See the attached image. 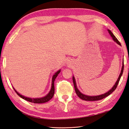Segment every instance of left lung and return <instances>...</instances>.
Instances as JSON below:
<instances>
[{
  "instance_id": "left-lung-1",
  "label": "left lung",
  "mask_w": 129,
  "mask_h": 129,
  "mask_svg": "<svg viewBox=\"0 0 129 129\" xmlns=\"http://www.w3.org/2000/svg\"><path fill=\"white\" fill-rule=\"evenodd\" d=\"M108 31L109 33V34L111 36V37L113 38V40L115 41V42H116V43L118 44L119 45H121V44L119 42V40H117V38L115 37V36L113 34V33H112L110 30H108ZM124 60H123V62H122V69H121V73H120V74L119 76L118 79H117V80L115 84L114 85V86L112 87L111 89H110V90L108 92H107L106 93H105L104 94H102V95H98V96H87L85 95L84 94H83L81 92H80L79 91V90L78 89L77 87H76V82L75 80V78L74 77H73V83H74V88H75V91L76 92V94H77V95L82 100H86V101H98V100H100L103 99L105 98L106 97L108 96L109 95H110L112 92L113 91H114L115 89H116L117 85L119 84V82L120 81V79L121 78V76L122 75V73H123V71H124Z\"/></svg>"
}]
</instances>
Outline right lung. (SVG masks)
Returning <instances> with one entry per match:
<instances>
[{
	"mask_svg": "<svg viewBox=\"0 0 129 129\" xmlns=\"http://www.w3.org/2000/svg\"><path fill=\"white\" fill-rule=\"evenodd\" d=\"M60 72V70L57 71V72L55 74L53 75V78H52V84H51V88L50 92H49V94L43 97V98H36V99H32V98H27L25 96H24L20 95V94L16 91V90L14 89L15 91L16 92V94L19 95L20 98H23V99L25 100L28 101H29V102L31 103H33L35 104H41V103H44L46 102H48V101L50 100L53 97L54 94V91H55V89H54V81L55 79H56L57 77V75L59 74Z\"/></svg>",
	"mask_w": 129,
	"mask_h": 129,
	"instance_id": "1",
	"label": "right lung"
}]
</instances>
